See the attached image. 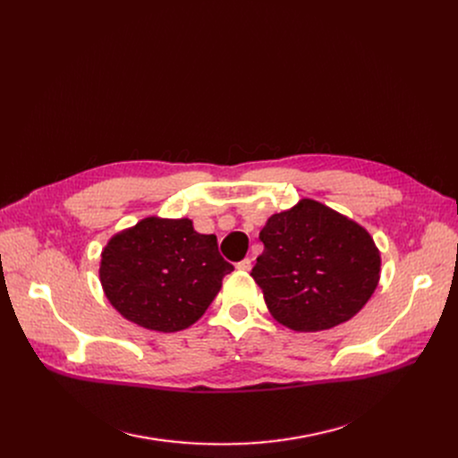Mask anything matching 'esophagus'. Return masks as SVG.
<instances>
[{"mask_svg": "<svg viewBox=\"0 0 458 458\" xmlns=\"http://www.w3.org/2000/svg\"><path fill=\"white\" fill-rule=\"evenodd\" d=\"M237 269H239V271H245V273L250 271V269H252V261H250L249 258H245L243 261L237 263Z\"/></svg>", "mask_w": 458, "mask_h": 458, "instance_id": "obj_1", "label": "esophagus"}]
</instances>
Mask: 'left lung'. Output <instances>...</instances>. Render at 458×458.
<instances>
[{
    "label": "left lung",
    "mask_w": 458,
    "mask_h": 458,
    "mask_svg": "<svg viewBox=\"0 0 458 458\" xmlns=\"http://www.w3.org/2000/svg\"><path fill=\"white\" fill-rule=\"evenodd\" d=\"M252 278L271 316L295 332H319L354 318L380 280L371 233L314 199L271 215Z\"/></svg>",
    "instance_id": "obj_1"
}]
</instances>
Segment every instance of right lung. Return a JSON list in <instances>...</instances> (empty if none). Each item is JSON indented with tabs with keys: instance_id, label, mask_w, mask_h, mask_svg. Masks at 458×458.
<instances>
[{
	"instance_id": "right-lung-1",
	"label": "right lung",
	"mask_w": 458,
	"mask_h": 458,
	"mask_svg": "<svg viewBox=\"0 0 458 458\" xmlns=\"http://www.w3.org/2000/svg\"><path fill=\"white\" fill-rule=\"evenodd\" d=\"M233 271L216 235L192 221L152 215L111 235L100 256V284L124 319L147 330L178 332L197 323Z\"/></svg>"
}]
</instances>
